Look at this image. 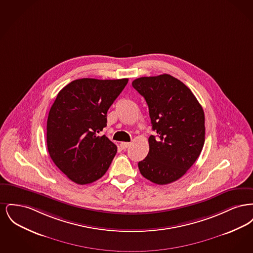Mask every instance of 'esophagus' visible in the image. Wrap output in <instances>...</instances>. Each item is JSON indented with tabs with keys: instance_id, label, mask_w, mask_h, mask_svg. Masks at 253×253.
I'll return each mask as SVG.
<instances>
[{
	"instance_id": "esophagus-1",
	"label": "esophagus",
	"mask_w": 253,
	"mask_h": 253,
	"mask_svg": "<svg viewBox=\"0 0 253 253\" xmlns=\"http://www.w3.org/2000/svg\"><path fill=\"white\" fill-rule=\"evenodd\" d=\"M130 142H121V148L122 150H126L129 146H130Z\"/></svg>"
}]
</instances>
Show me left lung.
I'll list each match as a JSON object with an SVG mask.
<instances>
[{"instance_id": "left-lung-1", "label": "left lung", "mask_w": 253, "mask_h": 253, "mask_svg": "<svg viewBox=\"0 0 253 253\" xmlns=\"http://www.w3.org/2000/svg\"><path fill=\"white\" fill-rule=\"evenodd\" d=\"M144 96L156 135L149 153L138 162L146 179L166 185L179 179L200 156L205 142L204 111L193 92L168 74L134 80Z\"/></svg>"}]
</instances>
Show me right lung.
<instances>
[{
	"mask_svg": "<svg viewBox=\"0 0 253 253\" xmlns=\"http://www.w3.org/2000/svg\"><path fill=\"white\" fill-rule=\"evenodd\" d=\"M128 79H80L63 87L49 111L46 142L56 166L73 182L85 185L102 177L118 148L97 133L107 111Z\"/></svg>",
	"mask_w": 253,
	"mask_h": 253,
	"instance_id": "right-lung-1",
	"label": "right lung"
}]
</instances>
